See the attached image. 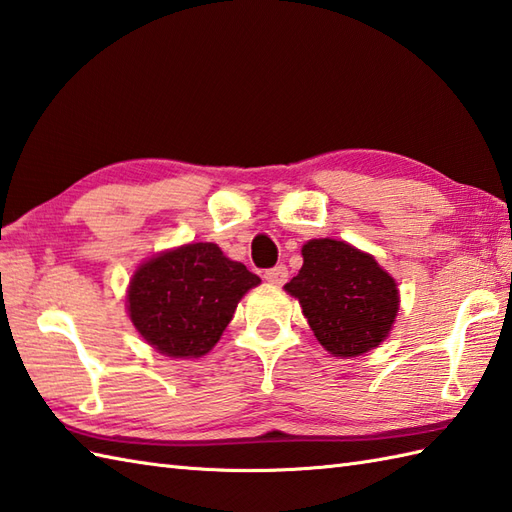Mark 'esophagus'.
Segmentation results:
<instances>
[{
	"mask_svg": "<svg viewBox=\"0 0 512 512\" xmlns=\"http://www.w3.org/2000/svg\"><path fill=\"white\" fill-rule=\"evenodd\" d=\"M264 279L268 281V284H273V286H284L286 281H288V268L284 264L270 268V270H266Z\"/></svg>",
	"mask_w": 512,
	"mask_h": 512,
	"instance_id": "obj_1",
	"label": "esophagus"
}]
</instances>
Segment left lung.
I'll list each match as a JSON object with an SVG mask.
<instances>
[{
  "label": "left lung",
  "instance_id": "left-lung-1",
  "mask_svg": "<svg viewBox=\"0 0 512 512\" xmlns=\"http://www.w3.org/2000/svg\"><path fill=\"white\" fill-rule=\"evenodd\" d=\"M303 266L284 286L299 299L317 341L334 356H361L387 339L400 297L372 255L339 239H310Z\"/></svg>",
  "mask_w": 512,
  "mask_h": 512
}]
</instances>
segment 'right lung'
<instances>
[{
    "label": "right lung",
    "instance_id": "add662e5",
    "mask_svg": "<svg viewBox=\"0 0 512 512\" xmlns=\"http://www.w3.org/2000/svg\"><path fill=\"white\" fill-rule=\"evenodd\" d=\"M257 275L211 242L184 244L140 264L127 312L140 336L165 356L198 358L220 341Z\"/></svg>",
    "mask_w": 512,
    "mask_h": 512
}]
</instances>
